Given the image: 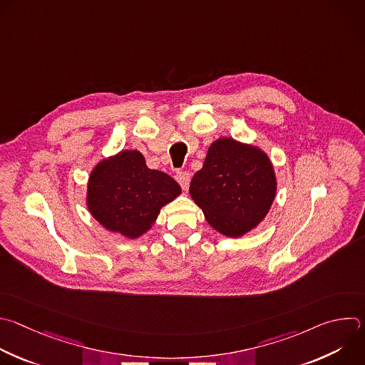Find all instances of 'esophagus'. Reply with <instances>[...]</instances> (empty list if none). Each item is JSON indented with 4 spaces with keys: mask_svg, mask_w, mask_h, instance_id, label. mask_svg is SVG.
<instances>
[{
    "mask_svg": "<svg viewBox=\"0 0 365 365\" xmlns=\"http://www.w3.org/2000/svg\"><path fill=\"white\" fill-rule=\"evenodd\" d=\"M176 180L179 182V185L182 186L183 190H187L189 189V185H190V175L187 172H179L176 175Z\"/></svg>",
    "mask_w": 365,
    "mask_h": 365,
    "instance_id": "obj_1",
    "label": "esophagus"
}]
</instances>
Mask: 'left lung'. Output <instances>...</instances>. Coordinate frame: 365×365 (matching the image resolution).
<instances>
[{
    "mask_svg": "<svg viewBox=\"0 0 365 365\" xmlns=\"http://www.w3.org/2000/svg\"><path fill=\"white\" fill-rule=\"evenodd\" d=\"M277 185L274 165L261 148L220 138L209 146L189 193L216 232L240 237L265 219Z\"/></svg>",
    "mask_w": 365,
    "mask_h": 365,
    "instance_id": "obj_1",
    "label": "left lung"
}]
</instances>
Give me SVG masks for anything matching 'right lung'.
Instances as JSON below:
<instances>
[{"label": "right lung", "mask_w": 365, "mask_h": 365, "mask_svg": "<svg viewBox=\"0 0 365 365\" xmlns=\"http://www.w3.org/2000/svg\"><path fill=\"white\" fill-rule=\"evenodd\" d=\"M180 193L173 178L149 169L139 150L126 149L93 168L86 205L104 229L138 239L152 229L160 209Z\"/></svg>", "instance_id": "1"}]
</instances>
